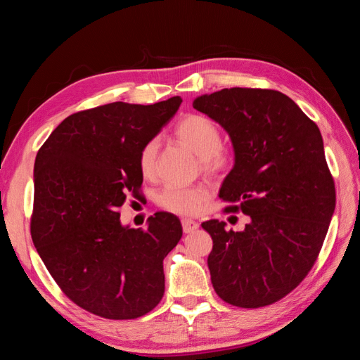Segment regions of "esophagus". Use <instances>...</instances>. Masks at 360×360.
Listing matches in <instances>:
<instances>
[{
    "instance_id": "1",
    "label": "esophagus",
    "mask_w": 360,
    "mask_h": 360,
    "mask_svg": "<svg viewBox=\"0 0 360 360\" xmlns=\"http://www.w3.org/2000/svg\"><path fill=\"white\" fill-rule=\"evenodd\" d=\"M181 226H183V231L186 234L198 230V224L192 219H181Z\"/></svg>"
}]
</instances>
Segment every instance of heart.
Segmentation results:
<instances>
[{"mask_svg":"<svg viewBox=\"0 0 360 360\" xmlns=\"http://www.w3.org/2000/svg\"><path fill=\"white\" fill-rule=\"evenodd\" d=\"M174 134L181 144L189 147L201 159L205 171H219L230 165V153L221 147L219 129L207 117L197 114L184 117ZM158 148V141H150L141 150L139 169L144 177H151L155 174ZM209 193L202 186H167L159 193L158 202L172 213L193 214L201 209Z\"/></svg>","mask_w":360,"mask_h":360,"instance_id":"1","label":"heart"}]
</instances>
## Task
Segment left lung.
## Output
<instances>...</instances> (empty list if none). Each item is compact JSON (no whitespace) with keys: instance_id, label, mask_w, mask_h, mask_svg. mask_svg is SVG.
I'll return each mask as SVG.
<instances>
[{"instance_id":"1","label":"left lung","mask_w":360,"mask_h":360,"mask_svg":"<svg viewBox=\"0 0 360 360\" xmlns=\"http://www.w3.org/2000/svg\"><path fill=\"white\" fill-rule=\"evenodd\" d=\"M231 139L234 165L219 198L249 216L243 231L217 219L207 258L217 296L240 308L278 302L308 275L335 212L320 129L284 93L224 89L193 101Z\"/></svg>"}]
</instances>
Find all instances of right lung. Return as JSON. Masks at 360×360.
Here are the masks:
<instances>
[{
  "label": "right lung",
  "instance_id": "1",
  "mask_svg": "<svg viewBox=\"0 0 360 360\" xmlns=\"http://www.w3.org/2000/svg\"><path fill=\"white\" fill-rule=\"evenodd\" d=\"M181 102H114L72 114L36 156L32 242L64 294L99 317L138 319L163 297V258L181 238L179 217L158 212L143 230L123 225L118 209L143 183L141 150Z\"/></svg>",
  "mask_w": 360,
  "mask_h": 360
}]
</instances>
